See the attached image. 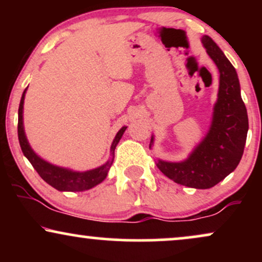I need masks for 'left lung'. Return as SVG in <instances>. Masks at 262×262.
<instances>
[{
    "label": "left lung",
    "instance_id": "8db88e82",
    "mask_svg": "<svg viewBox=\"0 0 262 262\" xmlns=\"http://www.w3.org/2000/svg\"><path fill=\"white\" fill-rule=\"evenodd\" d=\"M202 44L219 70L218 98L213 108L212 124L204 139L186 160H158L156 166L176 183L206 189L224 180L239 165L244 152L249 119L234 66L208 35L202 37ZM152 143L154 137L149 148Z\"/></svg>",
    "mask_w": 262,
    "mask_h": 262
}]
</instances>
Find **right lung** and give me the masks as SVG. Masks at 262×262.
<instances>
[{"mask_svg":"<svg viewBox=\"0 0 262 262\" xmlns=\"http://www.w3.org/2000/svg\"><path fill=\"white\" fill-rule=\"evenodd\" d=\"M27 89L23 92L22 98H20L19 108H18V140H19L20 149H22L23 154L32 166L34 167L35 171L39 173V176L44 180L45 182L49 183L54 188L58 191H70V192H77V191H86L98 183H101L107 177L108 171H110L111 166H112L113 158L108 160L106 164H103L100 167H96L93 170L83 171V172H79V171H73L65 169V167H59L55 165L50 164V162L43 160L40 156H38L33 151V149L29 145L28 140H27L25 127H23V103H25V96H26ZM127 127H122L119 132L117 133L116 138H114L112 146H111V152L114 155V149H116L117 144L121 140L123 133L125 132Z\"/></svg>","mask_w":262,"mask_h":262,"instance_id":"obj_1","label":"right lung"}]
</instances>
